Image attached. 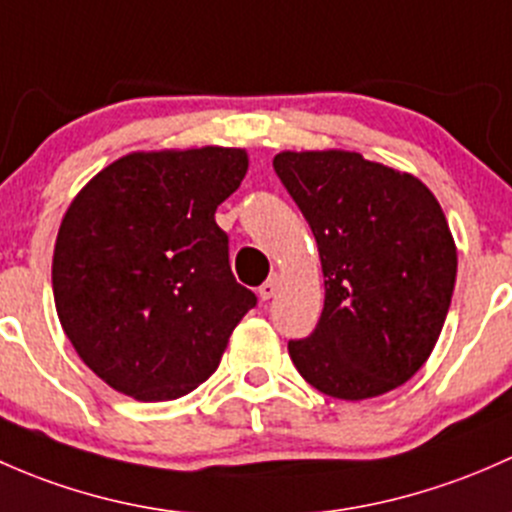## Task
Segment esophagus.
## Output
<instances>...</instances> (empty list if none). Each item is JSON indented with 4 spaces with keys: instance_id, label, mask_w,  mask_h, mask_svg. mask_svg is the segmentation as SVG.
<instances>
[{
    "instance_id": "1",
    "label": "esophagus",
    "mask_w": 512,
    "mask_h": 512,
    "mask_svg": "<svg viewBox=\"0 0 512 512\" xmlns=\"http://www.w3.org/2000/svg\"><path fill=\"white\" fill-rule=\"evenodd\" d=\"M278 281H281V278H278L276 273H273V276L268 278V281H263L261 286H258V295H261V300H271L273 295H276V291H278Z\"/></svg>"
}]
</instances>
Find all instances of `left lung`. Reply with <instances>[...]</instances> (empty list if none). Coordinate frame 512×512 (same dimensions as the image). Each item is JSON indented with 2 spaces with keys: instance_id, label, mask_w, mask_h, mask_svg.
I'll list each match as a JSON object with an SVG mask.
<instances>
[{
  "instance_id": "8db88e82",
  "label": "left lung",
  "mask_w": 512,
  "mask_h": 512,
  "mask_svg": "<svg viewBox=\"0 0 512 512\" xmlns=\"http://www.w3.org/2000/svg\"><path fill=\"white\" fill-rule=\"evenodd\" d=\"M273 170L318 241L325 305L288 342L300 377L335 399L379 397L434 350L456 283L444 212L419 179L357 152H281Z\"/></svg>"
}]
</instances>
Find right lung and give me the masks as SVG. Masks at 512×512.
Listing matches in <instances>:
<instances>
[{"label": "right lung", "instance_id": "right-lung-1", "mask_svg": "<svg viewBox=\"0 0 512 512\" xmlns=\"http://www.w3.org/2000/svg\"><path fill=\"white\" fill-rule=\"evenodd\" d=\"M236 147L133 152L68 207L54 249L56 313L78 357L140 402L197 389L256 305L214 212L239 189Z\"/></svg>", "mask_w": 512, "mask_h": 512}]
</instances>
